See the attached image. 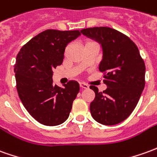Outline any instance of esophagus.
I'll return each mask as SVG.
<instances>
[{"instance_id":"1","label":"esophagus","mask_w":157,"mask_h":157,"mask_svg":"<svg viewBox=\"0 0 157 157\" xmlns=\"http://www.w3.org/2000/svg\"><path fill=\"white\" fill-rule=\"evenodd\" d=\"M80 86L82 87V89H87V88L89 87V86H88V85H86V84L83 83V82H81V83H80Z\"/></svg>"}]
</instances>
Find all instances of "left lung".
<instances>
[{"instance_id":"1","label":"left lung","mask_w":157,"mask_h":157,"mask_svg":"<svg viewBox=\"0 0 157 157\" xmlns=\"http://www.w3.org/2000/svg\"><path fill=\"white\" fill-rule=\"evenodd\" d=\"M102 48L98 70L104 74L107 89L103 93L90 86L95 98L90 111L98 123L112 126L127 119L135 109L144 87L145 65L139 48L130 38L109 27L81 30Z\"/></svg>"}]
</instances>
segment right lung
<instances>
[{"label":"right lung","mask_w":157,"mask_h":157,"mask_svg":"<svg viewBox=\"0 0 157 157\" xmlns=\"http://www.w3.org/2000/svg\"><path fill=\"white\" fill-rule=\"evenodd\" d=\"M81 36L78 30L47 29L20 49L14 73L19 98L30 116L41 124L58 126L67 120L80 91L76 81L59 87L53 84V69L63 63L65 48Z\"/></svg>","instance_id":"1"}]
</instances>
